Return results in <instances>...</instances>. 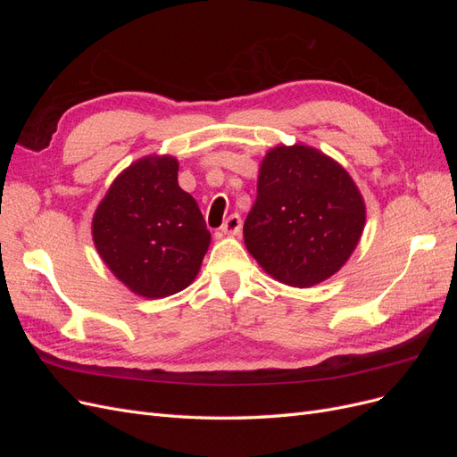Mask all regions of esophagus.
<instances>
[{
    "label": "esophagus",
    "mask_w": 457,
    "mask_h": 457,
    "mask_svg": "<svg viewBox=\"0 0 457 457\" xmlns=\"http://www.w3.org/2000/svg\"><path fill=\"white\" fill-rule=\"evenodd\" d=\"M220 230H223V234H227V237H238L240 230H242V219L238 213H232L223 227H220Z\"/></svg>",
    "instance_id": "34e87169"
}]
</instances>
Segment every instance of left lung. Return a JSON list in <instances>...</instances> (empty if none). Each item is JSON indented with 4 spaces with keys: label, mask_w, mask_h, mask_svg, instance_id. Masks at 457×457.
<instances>
[{
    "label": "left lung",
    "mask_w": 457,
    "mask_h": 457,
    "mask_svg": "<svg viewBox=\"0 0 457 457\" xmlns=\"http://www.w3.org/2000/svg\"><path fill=\"white\" fill-rule=\"evenodd\" d=\"M364 225L361 190L334 158L301 143L262 158L244 242L274 280L292 287L328 280L353 255Z\"/></svg>",
    "instance_id": "left-lung-1"
}]
</instances>
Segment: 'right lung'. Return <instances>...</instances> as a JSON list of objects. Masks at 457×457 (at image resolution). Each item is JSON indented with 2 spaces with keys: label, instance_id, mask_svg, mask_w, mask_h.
Instances as JSON below:
<instances>
[{
  "label": "right lung",
  "instance_id": "right-lung-1",
  "mask_svg": "<svg viewBox=\"0 0 457 457\" xmlns=\"http://www.w3.org/2000/svg\"><path fill=\"white\" fill-rule=\"evenodd\" d=\"M179 162L152 154L133 162L96 205L91 234L116 278L146 299L195 282L212 234L200 207L177 181Z\"/></svg>",
  "mask_w": 457,
  "mask_h": 457
}]
</instances>
